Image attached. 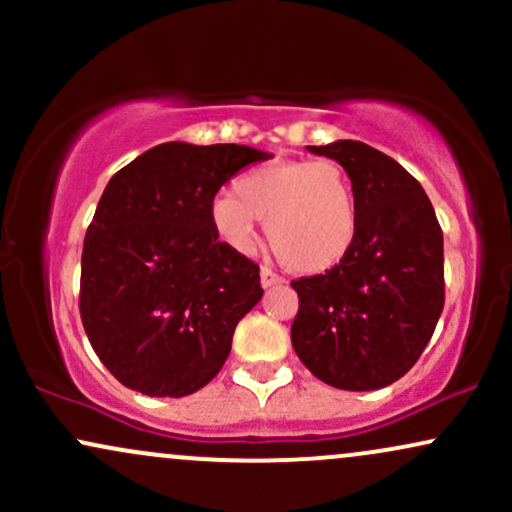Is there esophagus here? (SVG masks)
<instances>
[{"mask_svg":"<svg viewBox=\"0 0 512 512\" xmlns=\"http://www.w3.org/2000/svg\"><path fill=\"white\" fill-rule=\"evenodd\" d=\"M260 284H262V289H272V286H276V284H284V279H281L279 274H274L272 269L262 267L260 269Z\"/></svg>","mask_w":512,"mask_h":512,"instance_id":"1","label":"esophagus"}]
</instances>
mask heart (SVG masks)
<instances>
[{
    "mask_svg": "<svg viewBox=\"0 0 512 512\" xmlns=\"http://www.w3.org/2000/svg\"><path fill=\"white\" fill-rule=\"evenodd\" d=\"M264 221L269 245L293 272L317 274L344 260L358 233V199L332 161H276L233 182L211 202L209 223L233 252H250Z\"/></svg>",
    "mask_w": 512,
    "mask_h": 512,
    "instance_id": "obj_1",
    "label": "heart"
}]
</instances>
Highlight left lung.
<instances>
[{
  "label": "left lung",
  "mask_w": 512,
  "mask_h": 512,
  "mask_svg": "<svg viewBox=\"0 0 512 512\" xmlns=\"http://www.w3.org/2000/svg\"><path fill=\"white\" fill-rule=\"evenodd\" d=\"M308 151L346 170L358 233L342 262L291 281V344L322 383L380 390L419 361L443 313V231L424 187L395 158L354 139Z\"/></svg>",
  "instance_id": "left-lung-1"
}]
</instances>
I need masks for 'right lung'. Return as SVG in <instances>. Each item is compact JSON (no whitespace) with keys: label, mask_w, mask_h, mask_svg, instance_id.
I'll use <instances>...</instances> for the list:
<instances>
[{"label":"right lung","mask_w":512,"mask_h":512,"mask_svg":"<svg viewBox=\"0 0 512 512\" xmlns=\"http://www.w3.org/2000/svg\"><path fill=\"white\" fill-rule=\"evenodd\" d=\"M267 151L166 142L105 185L81 252V322L129 390L185 397L219 373L236 325L260 303V267L209 223L223 182Z\"/></svg>","instance_id":"1"}]
</instances>
